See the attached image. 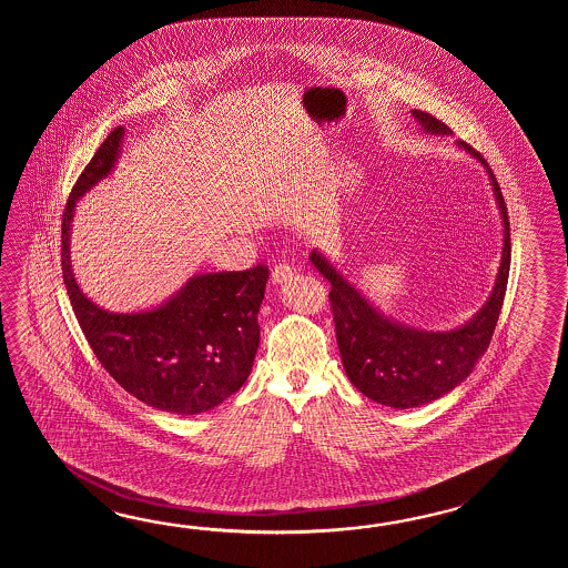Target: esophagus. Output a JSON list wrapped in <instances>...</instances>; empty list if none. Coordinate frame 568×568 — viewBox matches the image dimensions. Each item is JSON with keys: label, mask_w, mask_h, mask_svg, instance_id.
<instances>
[{"label": "esophagus", "mask_w": 568, "mask_h": 568, "mask_svg": "<svg viewBox=\"0 0 568 568\" xmlns=\"http://www.w3.org/2000/svg\"><path fill=\"white\" fill-rule=\"evenodd\" d=\"M294 267H290L288 264H280V266L274 267L272 270V284L274 286H282V284H286L290 280L294 278Z\"/></svg>", "instance_id": "34e87169"}]
</instances>
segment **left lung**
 <instances>
[{
    "label": "left lung",
    "mask_w": 568,
    "mask_h": 568,
    "mask_svg": "<svg viewBox=\"0 0 568 568\" xmlns=\"http://www.w3.org/2000/svg\"><path fill=\"white\" fill-rule=\"evenodd\" d=\"M412 118L430 135H453L443 121L430 113L412 109ZM457 148L481 164L491 189L504 227L501 260L489 298L467 323L450 331H424L387 316L338 270L318 247L308 260L331 284V308L337 328V345L345 374L363 396L389 408L408 410L443 398L465 382L481 359L494 337L495 325L506 296L509 276V221L506 203L479 152L457 142Z\"/></svg>",
    "instance_id": "8db88e82"
}]
</instances>
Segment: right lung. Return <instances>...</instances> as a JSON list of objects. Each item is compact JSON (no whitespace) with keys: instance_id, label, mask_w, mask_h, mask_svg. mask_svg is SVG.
I'll return each mask as SVG.
<instances>
[{"instance_id":"obj_1","label":"right lung","mask_w":568,"mask_h":568,"mask_svg":"<svg viewBox=\"0 0 568 568\" xmlns=\"http://www.w3.org/2000/svg\"><path fill=\"white\" fill-rule=\"evenodd\" d=\"M123 135V125L109 133L69 196L62 215V278L77 321L108 374L156 410L194 416L225 402L252 374L267 267L194 274L145 311L113 313L91 301L71 262L74 209L115 170Z\"/></svg>"}]
</instances>
